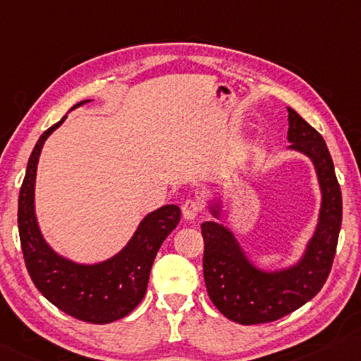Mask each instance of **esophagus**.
Listing matches in <instances>:
<instances>
[{
  "label": "esophagus",
  "mask_w": 361,
  "mask_h": 361,
  "mask_svg": "<svg viewBox=\"0 0 361 361\" xmlns=\"http://www.w3.org/2000/svg\"><path fill=\"white\" fill-rule=\"evenodd\" d=\"M181 212H183V217H185L186 221H195L197 216H200L201 212V206L197 201H192V200H188L185 204L181 206Z\"/></svg>",
  "instance_id": "esophagus-1"
}]
</instances>
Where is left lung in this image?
Masks as SVG:
<instances>
[{"label":"left lung","instance_id":"obj_1","mask_svg":"<svg viewBox=\"0 0 361 361\" xmlns=\"http://www.w3.org/2000/svg\"><path fill=\"white\" fill-rule=\"evenodd\" d=\"M288 121L289 149L312 160L322 192L316 232L301 260L284 270L263 271L248 260L227 227L214 221L201 224L207 294L227 319L243 326L278 321L311 301L326 283L337 250L342 192L332 157L322 135L291 108H288ZM211 212L219 217L217 207L212 206Z\"/></svg>","mask_w":361,"mask_h":361}]
</instances>
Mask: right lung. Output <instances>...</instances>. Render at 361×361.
Returning a JSON list of instances; mask_svg holds the SVG:
<instances>
[{
    "label": "right lung",
    "instance_id": "right-lung-1",
    "mask_svg": "<svg viewBox=\"0 0 361 361\" xmlns=\"http://www.w3.org/2000/svg\"><path fill=\"white\" fill-rule=\"evenodd\" d=\"M88 103L81 101L72 109ZM67 116L39 137L29 157L18 204L19 238L26 268L35 288L68 316L91 324H109L128 316L145 296L155 255L178 226L176 204L161 206L144 217L123 250L94 265H81L55 253L40 233L34 209L35 171L44 142Z\"/></svg>",
    "mask_w": 361,
    "mask_h": 361
}]
</instances>
